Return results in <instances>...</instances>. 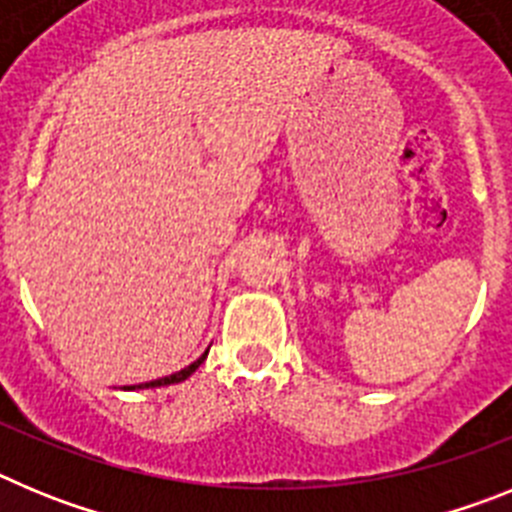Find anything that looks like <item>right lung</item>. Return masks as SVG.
Listing matches in <instances>:
<instances>
[{"mask_svg": "<svg viewBox=\"0 0 512 512\" xmlns=\"http://www.w3.org/2000/svg\"><path fill=\"white\" fill-rule=\"evenodd\" d=\"M205 359H207V351H205V354H202L200 359H197V361H192V364H189V366H184L182 372L171 374V377L153 379V382H143V384H130V387H125V390H151V387H166V384L184 382V379H187V377H192V374L197 372V369H200V364H202V361H205Z\"/></svg>", "mask_w": 512, "mask_h": 512, "instance_id": "right-lung-1", "label": "right lung"}]
</instances>
